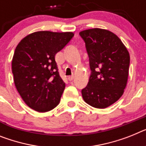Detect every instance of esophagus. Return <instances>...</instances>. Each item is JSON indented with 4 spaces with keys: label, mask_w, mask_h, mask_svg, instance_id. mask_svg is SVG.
Instances as JSON below:
<instances>
[{
    "label": "esophagus",
    "mask_w": 146,
    "mask_h": 146,
    "mask_svg": "<svg viewBox=\"0 0 146 146\" xmlns=\"http://www.w3.org/2000/svg\"><path fill=\"white\" fill-rule=\"evenodd\" d=\"M73 79H74V77H73V76H69V77L68 78V80H69V81H72Z\"/></svg>",
    "instance_id": "esophagus-1"
}]
</instances>
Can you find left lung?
Segmentation results:
<instances>
[{
    "label": "left lung",
    "mask_w": 146,
    "mask_h": 146,
    "mask_svg": "<svg viewBox=\"0 0 146 146\" xmlns=\"http://www.w3.org/2000/svg\"><path fill=\"white\" fill-rule=\"evenodd\" d=\"M89 58L92 74L81 91L84 101L97 109H105L124 93L129 77L130 55L117 36L104 29L81 31Z\"/></svg>",
    "instance_id": "1"
}]
</instances>
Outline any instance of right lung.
I'll list each match as a JSON object with an SVG mask.
<instances>
[{"label": "right lung", "instance_id": "1", "mask_svg": "<svg viewBox=\"0 0 146 146\" xmlns=\"http://www.w3.org/2000/svg\"><path fill=\"white\" fill-rule=\"evenodd\" d=\"M73 36L72 32L39 31L23 37L16 47L12 60L15 85L36 111H49L59 104L66 84L54 57Z\"/></svg>", "mask_w": 146, "mask_h": 146}]
</instances>
